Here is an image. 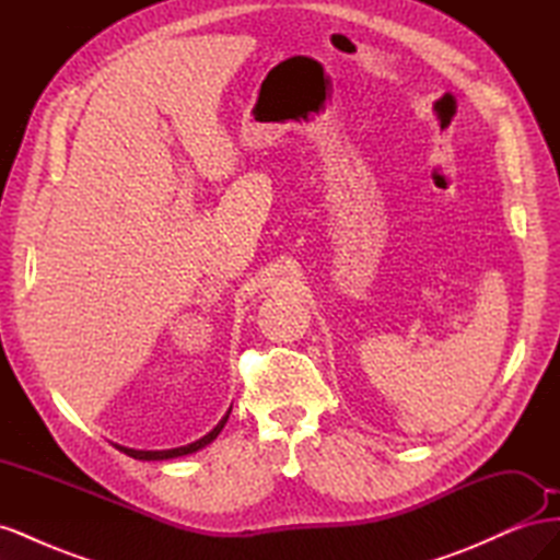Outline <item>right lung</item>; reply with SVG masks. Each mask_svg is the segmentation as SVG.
I'll list each match as a JSON object with an SVG mask.
<instances>
[{"label": "right lung", "instance_id": "1", "mask_svg": "<svg viewBox=\"0 0 560 560\" xmlns=\"http://www.w3.org/2000/svg\"><path fill=\"white\" fill-rule=\"evenodd\" d=\"M229 413H231V409L226 411V416H224L222 420L217 422V428H214L212 432H208L206 436L198 439V442H194V444H186V446H179V448H167V451H135V448H126V446H118V444H114V446H116L118 451H124L126 455L135 457V460H171V457H179V455L196 453L198 448H202V446H208L210 442H214L217 434L224 430L226 420H229Z\"/></svg>", "mask_w": 560, "mask_h": 560}]
</instances>
